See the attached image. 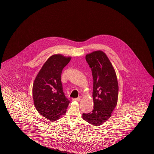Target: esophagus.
<instances>
[{"mask_svg": "<svg viewBox=\"0 0 154 154\" xmlns=\"http://www.w3.org/2000/svg\"><path fill=\"white\" fill-rule=\"evenodd\" d=\"M80 99H81L80 98H74V99H73V101H79Z\"/></svg>", "mask_w": 154, "mask_h": 154, "instance_id": "34e87169", "label": "esophagus"}]
</instances>
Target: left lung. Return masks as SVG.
Segmentation results:
<instances>
[{
	"instance_id": "8db88e82",
	"label": "left lung",
	"mask_w": 154,
	"mask_h": 154,
	"mask_svg": "<svg viewBox=\"0 0 154 154\" xmlns=\"http://www.w3.org/2000/svg\"><path fill=\"white\" fill-rule=\"evenodd\" d=\"M93 77V110L82 118L91 125L100 126L107 120L116 107L119 85L116 74L107 55L100 50L85 57Z\"/></svg>"
}]
</instances>
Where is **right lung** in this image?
Masks as SVG:
<instances>
[{
    "label": "right lung",
    "mask_w": 154,
    "mask_h": 154,
    "mask_svg": "<svg viewBox=\"0 0 154 154\" xmlns=\"http://www.w3.org/2000/svg\"><path fill=\"white\" fill-rule=\"evenodd\" d=\"M71 57L55 54L50 56L39 71L33 85L35 107L42 116L50 121L65 115L69 100L65 97L61 81L63 69Z\"/></svg>",
    "instance_id": "right-lung-1"
}]
</instances>
